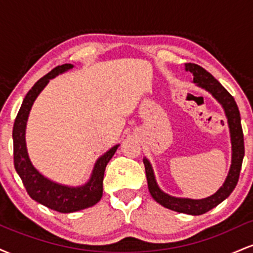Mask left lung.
Listing matches in <instances>:
<instances>
[{
    "mask_svg": "<svg viewBox=\"0 0 253 253\" xmlns=\"http://www.w3.org/2000/svg\"><path fill=\"white\" fill-rule=\"evenodd\" d=\"M185 71H189L190 74H193V83H195L197 86L205 89L206 91L211 94V96L221 104L223 112H225L232 145L231 167H229L227 177H226L225 182L217 189L216 193L208 197H205V199L194 200L188 199V197H176L164 193L159 188L158 183L156 181L152 165H151L150 161L146 157H144L143 162L145 165V172H146L147 187H149L151 196L155 199L156 202H158L159 205L168 208V210L178 211V213L189 214V215H201V214L207 213L211 208L216 207L225 199H227L236 188L238 179H239L240 169H242L244 153H245V150H244V134L242 123H240V113L233 96L223 88L221 84L217 82L215 78L211 76L210 72L206 71L201 66L190 63L185 64Z\"/></svg>",
    "mask_w": 253,
    "mask_h": 253,
    "instance_id": "1",
    "label": "left lung"
}]
</instances>
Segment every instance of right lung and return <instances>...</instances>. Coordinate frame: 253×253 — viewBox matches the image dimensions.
Masks as SVG:
<instances>
[{"mask_svg":"<svg viewBox=\"0 0 253 253\" xmlns=\"http://www.w3.org/2000/svg\"><path fill=\"white\" fill-rule=\"evenodd\" d=\"M74 68L72 64L57 66L47 75L40 78L27 92L17 113L13 127L14 167L24 183L26 190L34 201L59 213H74L92 207L100 201L103 193V176L107 164L117 152L120 145H115L106 153L98 157L92 168L88 182L80 187L60 184L45 177L32 164L26 145V126L36 98L47 85L50 80Z\"/></svg>","mask_w":253,"mask_h":253,"instance_id":"1","label":"right lung"}]
</instances>
